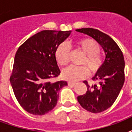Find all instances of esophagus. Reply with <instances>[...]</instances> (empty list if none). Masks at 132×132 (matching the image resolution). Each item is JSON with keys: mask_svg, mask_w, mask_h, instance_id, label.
Segmentation results:
<instances>
[{"mask_svg": "<svg viewBox=\"0 0 132 132\" xmlns=\"http://www.w3.org/2000/svg\"><path fill=\"white\" fill-rule=\"evenodd\" d=\"M76 83H74V82H71V81H69V82H68V85L69 86H74L75 85H76Z\"/></svg>", "mask_w": 132, "mask_h": 132, "instance_id": "esophagus-1", "label": "esophagus"}]
</instances>
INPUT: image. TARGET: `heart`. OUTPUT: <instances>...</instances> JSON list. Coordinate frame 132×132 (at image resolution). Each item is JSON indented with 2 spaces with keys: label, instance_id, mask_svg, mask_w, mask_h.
I'll list each match as a JSON object with an SVG mask.
<instances>
[{
  "label": "heart",
  "instance_id": "obj_1",
  "mask_svg": "<svg viewBox=\"0 0 132 132\" xmlns=\"http://www.w3.org/2000/svg\"><path fill=\"white\" fill-rule=\"evenodd\" d=\"M76 46L85 54L81 64L85 65L92 73L98 71L102 66V60L99 54L100 49L97 42L90 38H83L76 41ZM69 51V46L66 43L61 44L56 50V59L61 66H66L68 63ZM87 75L88 70L85 67L69 66L63 71V78L71 81H76L84 78Z\"/></svg>",
  "mask_w": 132,
  "mask_h": 132
}]
</instances>
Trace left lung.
Segmentation results:
<instances>
[{"instance_id": "8db88e82", "label": "left lung", "mask_w": 132, "mask_h": 132, "mask_svg": "<svg viewBox=\"0 0 132 132\" xmlns=\"http://www.w3.org/2000/svg\"><path fill=\"white\" fill-rule=\"evenodd\" d=\"M77 32L88 35L101 45L105 53V61L93 77L97 85L87 86L86 94L78 96L80 105L93 113H98L110 108L118 97L125 83V59L121 49L112 38L98 30L81 28Z\"/></svg>"}]
</instances>
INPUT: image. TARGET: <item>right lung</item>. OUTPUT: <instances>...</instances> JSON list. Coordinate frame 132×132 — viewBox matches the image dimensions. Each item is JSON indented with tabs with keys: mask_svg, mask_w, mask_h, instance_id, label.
<instances>
[{
	"mask_svg": "<svg viewBox=\"0 0 132 132\" xmlns=\"http://www.w3.org/2000/svg\"><path fill=\"white\" fill-rule=\"evenodd\" d=\"M71 31L43 30L24 42L16 52L10 84L22 108L35 115H43L54 109L59 92L67 82L52 83L60 69L55 52Z\"/></svg>",
	"mask_w": 132,
	"mask_h": 132,
	"instance_id": "1",
	"label": "right lung"
}]
</instances>
